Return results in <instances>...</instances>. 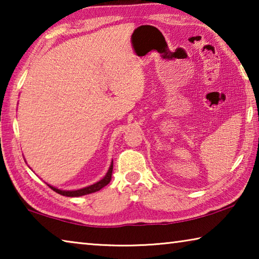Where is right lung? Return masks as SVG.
<instances>
[{
    "instance_id": "obj_1",
    "label": "right lung",
    "mask_w": 259,
    "mask_h": 259,
    "mask_svg": "<svg viewBox=\"0 0 259 259\" xmlns=\"http://www.w3.org/2000/svg\"><path fill=\"white\" fill-rule=\"evenodd\" d=\"M112 172H113V162H112L111 166H109L107 174L105 175V177L102 179V181H99L96 184H94V185L87 186L84 188H80V190H75V191H61V190H58V188L49 185V184H48V186H49L51 190H54L56 193H58V194H60V195L69 196V198H75V196L87 195V194H90V193H95V192H97L99 190H102L104 186H106L107 184L111 182Z\"/></svg>"
}]
</instances>
